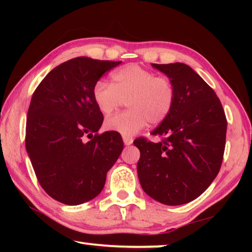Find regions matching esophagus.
<instances>
[{
    "label": "esophagus",
    "instance_id": "esophagus-1",
    "mask_svg": "<svg viewBox=\"0 0 252 252\" xmlns=\"http://www.w3.org/2000/svg\"><path fill=\"white\" fill-rule=\"evenodd\" d=\"M123 142H125L126 146H130V144L133 143V139L130 138V136H123Z\"/></svg>",
    "mask_w": 252,
    "mask_h": 252
}]
</instances>
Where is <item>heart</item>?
Returning a JSON list of instances; mask_svg holds the SVG:
<instances>
[{"instance_id": "1", "label": "heart", "mask_w": 252, "mask_h": 252, "mask_svg": "<svg viewBox=\"0 0 252 252\" xmlns=\"http://www.w3.org/2000/svg\"><path fill=\"white\" fill-rule=\"evenodd\" d=\"M113 84L99 80L93 87V100L104 116L112 113L125 101L130 111L108 118L104 127L125 136L147 126L159 125L169 117L176 102V87L171 79L158 76L138 64H127L112 74Z\"/></svg>"}]
</instances>
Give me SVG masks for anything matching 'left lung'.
I'll list each match as a JSON object with an SVG mask.
<instances>
[{"label": "left lung", "instance_id": "left-lung-1", "mask_svg": "<svg viewBox=\"0 0 252 252\" xmlns=\"http://www.w3.org/2000/svg\"><path fill=\"white\" fill-rule=\"evenodd\" d=\"M171 79L176 102L169 117L151 132L163 138L134 140L136 171L149 197L167 206L197 199L218 174L225 146L227 119L215 91L185 63L152 64Z\"/></svg>", "mask_w": 252, "mask_h": 252}]
</instances>
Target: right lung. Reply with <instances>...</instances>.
I'll return each mask as SVG.
<instances>
[{"label": "right lung", "instance_id": "right-lung-1", "mask_svg": "<svg viewBox=\"0 0 252 252\" xmlns=\"http://www.w3.org/2000/svg\"><path fill=\"white\" fill-rule=\"evenodd\" d=\"M120 63L69 60L49 72L33 93L25 147L41 187L60 202L78 206L95 198L123 150L118 132L96 134L103 114L93 100L94 84ZM85 136L92 140L85 142Z\"/></svg>", "mask_w": 252, "mask_h": 252}]
</instances>
